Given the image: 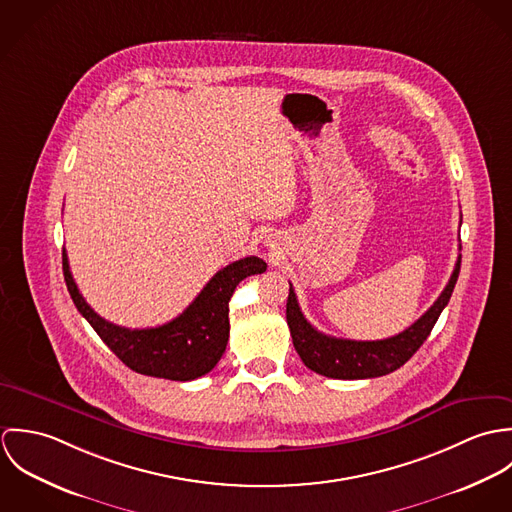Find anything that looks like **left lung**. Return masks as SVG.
Wrapping results in <instances>:
<instances>
[{
    "label": "left lung",
    "instance_id": "8db88e82",
    "mask_svg": "<svg viewBox=\"0 0 512 512\" xmlns=\"http://www.w3.org/2000/svg\"><path fill=\"white\" fill-rule=\"evenodd\" d=\"M461 268V258H457L455 270L434 305L408 329L402 333L380 339V341H351L337 339L325 333H319L301 313L297 297L290 284V295L286 305V319L292 333L293 347L301 357L303 365L317 374L341 380H359L374 378L394 372L396 368L410 361V357L424 345L428 335L432 333L439 313L447 305L457 276Z\"/></svg>",
    "mask_w": 512,
    "mask_h": 512
}]
</instances>
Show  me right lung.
<instances>
[{
  "mask_svg": "<svg viewBox=\"0 0 512 512\" xmlns=\"http://www.w3.org/2000/svg\"><path fill=\"white\" fill-rule=\"evenodd\" d=\"M266 272V262L248 256L219 270L195 301L175 319L149 329H126L102 319L78 292L63 250V274L80 315L92 325L108 349L140 374L167 380H195L211 372L228 343V301L236 286Z\"/></svg>",
  "mask_w": 512,
  "mask_h": 512,
  "instance_id": "1",
  "label": "right lung"
}]
</instances>
